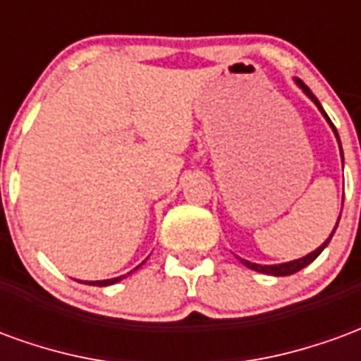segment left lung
Segmentation results:
<instances>
[{"label": "left lung", "instance_id": "8db88e82", "mask_svg": "<svg viewBox=\"0 0 361 361\" xmlns=\"http://www.w3.org/2000/svg\"><path fill=\"white\" fill-rule=\"evenodd\" d=\"M295 82H298V87H300V89H302L303 92H305V94L310 96L313 102H315V106H317V108H319V111H321V114H323V116H325V118H326V121L331 123L334 135H336V139H338V133H336V127H334L333 121L329 119V116H326L325 110H323V106L319 104V100H317V98H315V94H313V92H311V90L307 89V87H305V85H303V82L300 81V79H295ZM338 145H341V139H338ZM341 154H342V147H341ZM342 160H344V158H342ZM338 220H341V216H338ZM336 226H338V222H336ZM336 226H334V230H336ZM334 230H333V232H331V235L326 238L325 242H323V245H319L317 250L311 251L310 255H305V257H302V259H295V261H290V263H280V265H257V263H251V261H245V259H242V263L245 267H250V269H253V271L263 272V274H272V276H288V274H294V272L302 271L303 267H307V265H310V263H313V261H315V259H317L319 255H321V251L325 250L326 245H329V242H331V238H333Z\"/></svg>", "mask_w": 361, "mask_h": 361}]
</instances>
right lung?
<instances>
[{"instance_id": "right-lung-1", "label": "right lung", "mask_w": 361, "mask_h": 361, "mask_svg": "<svg viewBox=\"0 0 361 361\" xmlns=\"http://www.w3.org/2000/svg\"><path fill=\"white\" fill-rule=\"evenodd\" d=\"M145 263V261H142ZM141 263V265H142ZM139 265V267H141ZM139 267H135L133 271H137ZM131 271V272H133ZM131 272H127V274H131ZM127 274H121V276H118V279H110V280H90V282H87V284H90V286H110V284H116V282H119V280H123L127 276Z\"/></svg>"}]
</instances>
